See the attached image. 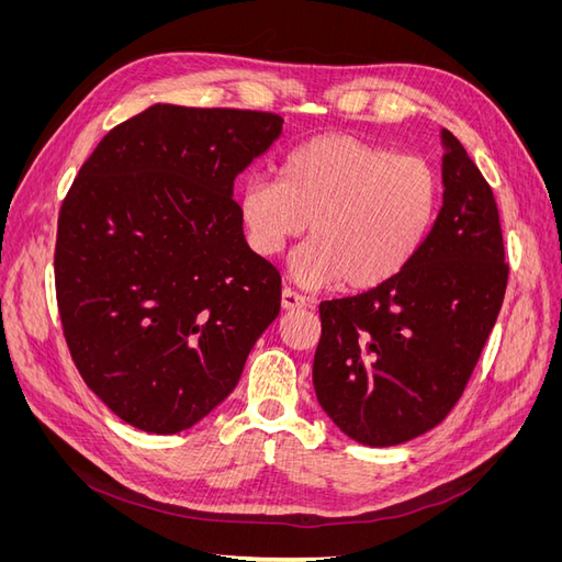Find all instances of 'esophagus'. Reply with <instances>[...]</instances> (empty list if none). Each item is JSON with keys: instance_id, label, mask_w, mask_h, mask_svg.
Here are the masks:
<instances>
[{"instance_id": "esophagus-1", "label": "esophagus", "mask_w": 562, "mask_h": 562, "mask_svg": "<svg viewBox=\"0 0 562 562\" xmlns=\"http://www.w3.org/2000/svg\"><path fill=\"white\" fill-rule=\"evenodd\" d=\"M281 307L285 312L302 310V307H307V297H302L300 293L291 291V288H283V291H281Z\"/></svg>"}]
</instances>
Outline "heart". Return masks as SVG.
I'll return each mask as SVG.
<instances>
[{
  "label": "heart",
  "instance_id": "1",
  "mask_svg": "<svg viewBox=\"0 0 562 562\" xmlns=\"http://www.w3.org/2000/svg\"><path fill=\"white\" fill-rule=\"evenodd\" d=\"M440 211V176L422 157L328 133L295 147L281 180L250 178L239 215L250 246L277 255L310 223L291 258L304 288L342 281L353 291L396 279L427 244Z\"/></svg>",
  "mask_w": 562,
  "mask_h": 562
}]
</instances>
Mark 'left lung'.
I'll list each match as a JSON object with an SVG mask.
<instances>
[{
    "mask_svg": "<svg viewBox=\"0 0 562 562\" xmlns=\"http://www.w3.org/2000/svg\"><path fill=\"white\" fill-rule=\"evenodd\" d=\"M443 206L396 279L323 302L314 389L356 443L389 448L443 422L495 328L508 281L497 201L450 131Z\"/></svg>",
    "mask_w": 562,
    "mask_h": 562,
    "instance_id": "1",
    "label": "left lung"
}]
</instances>
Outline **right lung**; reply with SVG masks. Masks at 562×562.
<instances>
[{"label": "right lung", "instance_id": "add662e5", "mask_svg": "<svg viewBox=\"0 0 562 562\" xmlns=\"http://www.w3.org/2000/svg\"><path fill=\"white\" fill-rule=\"evenodd\" d=\"M283 119L157 103L112 128L67 192L56 293L67 347L110 411L178 434L239 384L281 310V277L246 244L234 180Z\"/></svg>", "mask_w": 562, "mask_h": 562}]
</instances>
